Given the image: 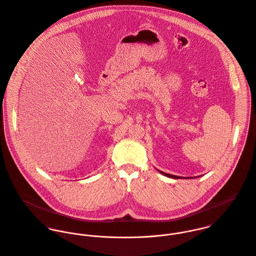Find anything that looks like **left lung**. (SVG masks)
I'll return each mask as SVG.
<instances>
[{
  "label": "left lung",
  "instance_id": "1",
  "mask_svg": "<svg viewBox=\"0 0 256 256\" xmlns=\"http://www.w3.org/2000/svg\"><path fill=\"white\" fill-rule=\"evenodd\" d=\"M158 172H160L162 174H164V176H168V178H182V176H174V174H166V172H162V170H158ZM198 178V176H194V178Z\"/></svg>",
  "mask_w": 256,
  "mask_h": 256
}]
</instances>
